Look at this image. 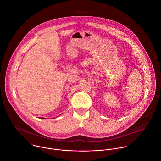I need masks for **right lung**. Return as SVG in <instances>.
<instances>
[{"instance_id": "right-lung-1", "label": "right lung", "mask_w": 161, "mask_h": 161, "mask_svg": "<svg viewBox=\"0 0 161 161\" xmlns=\"http://www.w3.org/2000/svg\"><path fill=\"white\" fill-rule=\"evenodd\" d=\"M42 118V119H45V118Z\"/></svg>"}]
</instances>
